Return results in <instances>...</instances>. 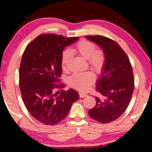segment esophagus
Masks as SVG:
<instances>
[{"label":"esophagus","mask_w":152,"mask_h":152,"mask_svg":"<svg viewBox=\"0 0 152 152\" xmlns=\"http://www.w3.org/2000/svg\"><path fill=\"white\" fill-rule=\"evenodd\" d=\"M87 96V94H86V93H80V97H84Z\"/></svg>","instance_id":"esophagus-1"}]
</instances>
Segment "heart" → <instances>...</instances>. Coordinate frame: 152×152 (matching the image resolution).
Instances as JSON below:
<instances>
[{"label":"heart","instance_id":"obj_1","mask_svg":"<svg viewBox=\"0 0 152 152\" xmlns=\"http://www.w3.org/2000/svg\"><path fill=\"white\" fill-rule=\"evenodd\" d=\"M76 53L87 59L88 65L97 74L101 73L106 64V55L102 50H96L92 41L82 40L77 43L74 49ZM71 57L69 50H64L61 53V63L64 70H67L68 63ZM95 80V75L91 71L76 72L70 77L69 84L73 88L86 91Z\"/></svg>","mask_w":152,"mask_h":152}]
</instances>
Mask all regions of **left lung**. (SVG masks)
Segmentation results:
<instances>
[{"mask_svg": "<svg viewBox=\"0 0 152 152\" xmlns=\"http://www.w3.org/2000/svg\"><path fill=\"white\" fill-rule=\"evenodd\" d=\"M86 39L97 43L106 55V64L95 90L96 104L89 109L90 117L102 123L117 120L128 107L134 90V78L129 59L119 44L107 37L89 35Z\"/></svg>", "mask_w": 152, "mask_h": 152, "instance_id": "obj_1", "label": "left lung"}]
</instances>
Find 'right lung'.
Here are the masks:
<instances>
[{
	"label": "right lung",
	"mask_w": 152,
	"mask_h": 152,
	"mask_svg": "<svg viewBox=\"0 0 152 152\" xmlns=\"http://www.w3.org/2000/svg\"><path fill=\"white\" fill-rule=\"evenodd\" d=\"M55 34L39 35L23 54L19 68V88L27 110L37 121L46 125L58 124L67 116L79 94L64 91L59 82L61 57L65 47L78 40ZM60 89V92L57 91Z\"/></svg>",
	"instance_id": "right-lung-1"
}]
</instances>
